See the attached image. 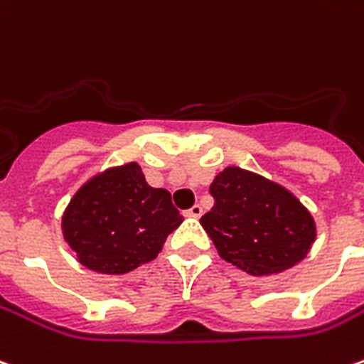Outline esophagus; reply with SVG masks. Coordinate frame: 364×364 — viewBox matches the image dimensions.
<instances>
[{
    "instance_id": "34e87169",
    "label": "esophagus",
    "mask_w": 364,
    "mask_h": 364,
    "mask_svg": "<svg viewBox=\"0 0 364 364\" xmlns=\"http://www.w3.org/2000/svg\"><path fill=\"white\" fill-rule=\"evenodd\" d=\"M185 215H187V217L199 218L200 215H203V207H200V205H193V207H191L189 210H187V213H185Z\"/></svg>"
}]
</instances>
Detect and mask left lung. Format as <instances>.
<instances>
[{"label": "left lung", "mask_w": 364, "mask_h": 364, "mask_svg": "<svg viewBox=\"0 0 364 364\" xmlns=\"http://www.w3.org/2000/svg\"><path fill=\"white\" fill-rule=\"evenodd\" d=\"M213 208L200 217L220 258L252 276L291 268L315 240L311 215L282 185L226 167L210 185Z\"/></svg>", "instance_id": "obj_1"}]
</instances>
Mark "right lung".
<instances>
[{
    "instance_id": "add662e5",
    "label": "right lung",
    "mask_w": 364,
    "mask_h": 364,
    "mask_svg": "<svg viewBox=\"0 0 364 364\" xmlns=\"http://www.w3.org/2000/svg\"><path fill=\"white\" fill-rule=\"evenodd\" d=\"M183 223L165 189L149 187L138 164L96 175L70 200L63 232L80 264L102 274H126L156 258Z\"/></svg>"
}]
</instances>
